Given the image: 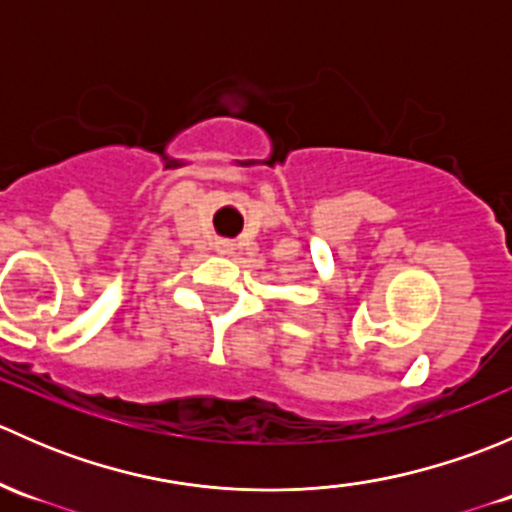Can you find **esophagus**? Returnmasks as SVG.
<instances>
[{
    "label": "esophagus",
    "instance_id": "obj_1",
    "mask_svg": "<svg viewBox=\"0 0 512 512\" xmlns=\"http://www.w3.org/2000/svg\"><path fill=\"white\" fill-rule=\"evenodd\" d=\"M215 247H218L220 255H230V252L235 250V245H232L230 240H218V242H215Z\"/></svg>",
    "mask_w": 512,
    "mask_h": 512
}]
</instances>
